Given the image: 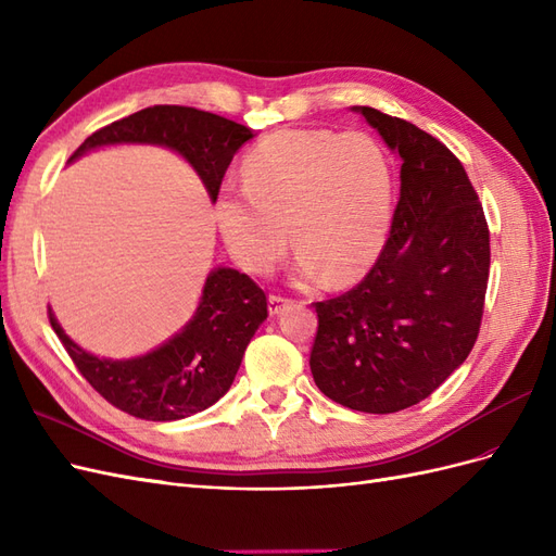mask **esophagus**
<instances>
[{"mask_svg":"<svg viewBox=\"0 0 556 556\" xmlns=\"http://www.w3.org/2000/svg\"><path fill=\"white\" fill-rule=\"evenodd\" d=\"M290 304H292L290 299H285V296H280V294H271V296H268V313L278 315V313H282L285 308H288Z\"/></svg>","mask_w":556,"mask_h":556,"instance_id":"34e87169","label":"esophagus"}]
</instances>
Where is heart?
I'll list each match as a JSON object with an SVG mask.
<instances>
[{"label":"heart","mask_w":556,"mask_h":556,"mask_svg":"<svg viewBox=\"0 0 556 556\" xmlns=\"http://www.w3.org/2000/svg\"><path fill=\"white\" fill-rule=\"evenodd\" d=\"M245 190H223L215 217L241 268L271 271L290 243L294 274L345 285L378 260L392 223V166L364 131L280 129L243 162Z\"/></svg>","instance_id":"1"}]
</instances>
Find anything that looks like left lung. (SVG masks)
<instances>
[{
  "label": "left lung",
  "mask_w": 556,
  "mask_h": 556,
  "mask_svg": "<svg viewBox=\"0 0 556 556\" xmlns=\"http://www.w3.org/2000/svg\"><path fill=\"white\" fill-rule=\"evenodd\" d=\"M401 155V197L380 257L350 292L317 301L311 371L319 392L359 413L427 399L473 350L490 227L464 164L413 123L352 106Z\"/></svg>",
  "instance_id": "left-lung-1"
}]
</instances>
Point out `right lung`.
I'll return each instance as SVG.
<instances>
[{"mask_svg": "<svg viewBox=\"0 0 556 556\" xmlns=\"http://www.w3.org/2000/svg\"><path fill=\"white\" fill-rule=\"evenodd\" d=\"M255 134L223 115L192 106H148L115 121L78 146L70 157L113 143L166 146L188 160L217 199L227 166L237 150ZM268 315L260 285L237 268L208 274L194 317L174 339L134 359H102L78 348L48 311L72 362L111 406L153 422L190 417L225 396L243 359V352Z\"/></svg>", "mask_w": 556, "mask_h": 556, "instance_id": "obj_1", "label": "right lung"}]
</instances>
